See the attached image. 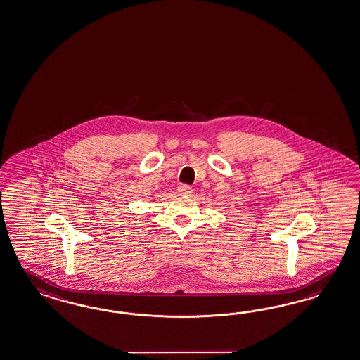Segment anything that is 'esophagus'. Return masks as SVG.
Segmentation results:
<instances>
[{"label":"esophagus","instance_id":"34e87169","mask_svg":"<svg viewBox=\"0 0 360 360\" xmlns=\"http://www.w3.org/2000/svg\"><path fill=\"white\" fill-rule=\"evenodd\" d=\"M179 192H180V194L189 195V194H192L193 189H192V186H191V185L181 184L179 186Z\"/></svg>","mask_w":360,"mask_h":360}]
</instances>
